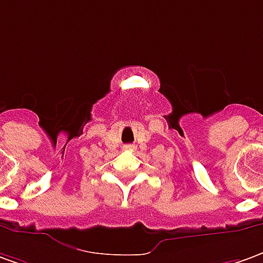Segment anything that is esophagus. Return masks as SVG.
Instances as JSON below:
<instances>
[{
  "mask_svg": "<svg viewBox=\"0 0 263 263\" xmlns=\"http://www.w3.org/2000/svg\"><path fill=\"white\" fill-rule=\"evenodd\" d=\"M124 149L132 150V152H133V150H135V146H133V144H127V146H124Z\"/></svg>",
  "mask_w": 263,
  "mask_h": 263,
  "instance_id": "1",
  "label": "esophagus"
}]
</instances>
